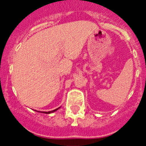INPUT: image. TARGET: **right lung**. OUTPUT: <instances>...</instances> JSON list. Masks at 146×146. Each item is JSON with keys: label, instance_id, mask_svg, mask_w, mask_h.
Wrapping results in <instances>:
<instances>
[{"label": "right lung", "instance_id": "1", "mask_svg": "<svg viewBox=\"0 0 146 146\" xmlns=\"http://www.w3.org/2000/svg\"><path fill=\"white\" fill-rule=\"evenodd\" d=\"M59 108H57V109L54 110H52V111H49V112H41V113H46V114H50V113H53V112H55V111H56V110H58Z\"/></svg>", "mask_w": 146, "mask_h": 146}]
</instances>
